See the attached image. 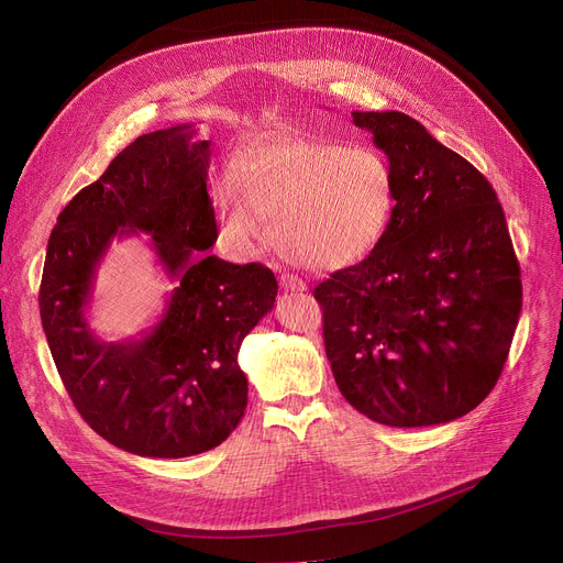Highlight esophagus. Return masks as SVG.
I'll list each match as a JSON object with an SVG mask.
<instances>
[{"label": "esophagus", "mask_w": 563, "mask_h": 563, "mask_svg": "<svg viewBox=\"0 0 563 563\" xmlns=\"http://www.w3.org/2000/svg\"><path fill=\"white\" fill-rule=\"evenodd\" d=\"M279 284H282L284 290H290V292H302V290H307V282L300 279V277H296V275H282V277H279Z\"/></svg>", "instance_id": "obj_1"}]
</instances>
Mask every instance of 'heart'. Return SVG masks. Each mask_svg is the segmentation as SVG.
Wrapping results in <instances>:
<instances>
[{"label":"heart","mask_w":563,"mask_h":563,"mask_svg":"<svg viewBox=\"0 0 563 563\" xmlns=\"http://www.w3.org/2000/svg\"><path fill=\"white\" fill-rule=\"evenodd\" d=\"M220 231L240 252L275 235L279 252L316 271H341L389 231L396 192L387 157L316 135L245 146L216 187ZM274 233H269V224Z\"/></svg>","instance_id":"1"}]
</instances>
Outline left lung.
I'll use <instances>...</instances> for the list:
<instances>
[{
    "mask_svg": "<svg viewBox=\"0 0 563 563\" xmlns=\"http://www.w3.org/2000/svg\"><path fill=\"white\" fill-rule=\"evenodd\" d=\"M394 174L383 243L318 284L339 391L368 419L446 423L484 400L522 309L504 210L476 167L404 112H353Z\"/></svg>",
    "mask_w": 563,
    "mask_h": 563,
    "instance_id": "left-lung-1",
    "label": "left lung"
}]
</instances>
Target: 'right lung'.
<instances>
[{"label":"right lung","instance_id":"obj_1","mask_svg":"<svg viewBox=\"0 0 563 563\" xmlns=\"http://www.w3.org/2000/svg\"><path fill=\"white\" fill-rule=\"evenodd\" d=\"M192 125L125 146L79 190L47 240L41 323L77 412L110 444L144 459H185L222 444L247 408L243 339L273 309L277 279L261 263L206 256L216 210L206 190L210 142ZM142 230L177 282L164 318L142 340L100 342L86 307L114 236Z\"/></svg>","mask_w":563,"mask_h":563}]
</instances>
